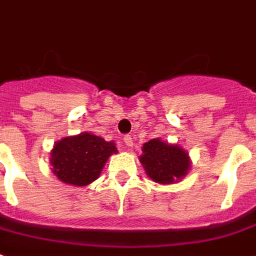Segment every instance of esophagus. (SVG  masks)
<instances>
[{"label": "esophagus", "mask_w": 256, "mask_h": 256, "mask_svg": "<svg viewBox=\"0 0 256 256\" xmlns=\"http://www.w3.org/2000/svg\"><path fill=\"white\" fill-rule=\"evenodd\" d=\"M124 145L128 146V148H132V138L130 136H124Z\"/></svg>", "instance_id": "esophagus-1"}]
</instances>
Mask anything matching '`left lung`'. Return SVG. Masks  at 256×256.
<instances>
[{
    "instance_id": "obj_1",
    "label": "left lung",
    "mask_w": 256,
    "mask_h": 256,
    "mask_svg": "<svg viewBox=\"0 0 256 256\" xmlns=\"http://www.w3.org/2000/svg\"><path fill=\"white\" fill-rule=\"evenodd\" d=\"M140 161L148 177L158 184L178 182L188 174L192 166L186 150L177 144H168L160 138L144 144Z\"/></svg>"
}]
</instances>
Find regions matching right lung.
I'll use <instances>...</instances> for the list:
<instances>
[{
  "label": "right lung",
  "mask_w": 256,
  "mask_h": 256,
  "mask_svg": "<svg viewBox=\"0 0 256 256\" xmlns=\"http://www.w3.org/2000/svg\"><path fill=\"white\" fill-rule=\"evenodd\" d=\"M114 141L84 132L64 136L50 150L52 172L64 184L87 186L102 173L111 154H116Z\"/></svg>",
  "instance_id": "right-lung-1"
}]
</instances>
